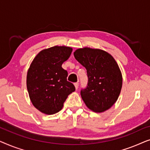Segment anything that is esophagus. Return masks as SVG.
<instances>
[{
  "label": "esophagus",
  "instance_id": "1",
  "mask_svg": "<svg viewBox=\"0 0 150 150\" xmlns=\"http://www.w3.org/2000/svg\"><path fill=\"white\" fill-rule=\"evenodd\" d=\"M74 86H75L76 89H78V88H79V83H75Z\"/></svg>",
  "mask_w": 150,
  "mask_h": 150
}]
</instances>
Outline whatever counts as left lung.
Here are the masks:
<instances>
[{"mask_svg": "<svg viewBox=\"0 0 150 150\" xmlns=\"http://www.w3.org/2000/svg\"><path fill=\"white\" fill-rule=\"evenodd\" d=\"M74 55L87 69V87L81 91L86 106L96 112L109 109L122 87V73L115 60L106 51L90 48L78 49Z\"/></svg>", "mask_w": 150, "mask_h": 150, "instance_id": "left-lung-1", "label": "left lung"}]
</instances>
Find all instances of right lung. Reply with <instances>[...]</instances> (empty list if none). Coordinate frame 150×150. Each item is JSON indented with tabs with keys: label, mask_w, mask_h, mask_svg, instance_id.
Instances as JSON below:
<instances>
[{
	"label": "right lung",
	"mask_w": 150,
	"mask_h": 150,
	"mask_svg": "<svg viewBox=\"0 0 150 150\" xmlns=\"http://www.w3.org/2000/svg\"><path fill=\"white\" fill-rule=\"evenodd\" d=\"M71 52L70 47H51L39 52L30 65L26 76L28 95L43 113L60 111L67 96L75 91L74 85L67 81V71L61 67Z\"/></svg>",
	"instance_id": "1"
}]
</instances>
